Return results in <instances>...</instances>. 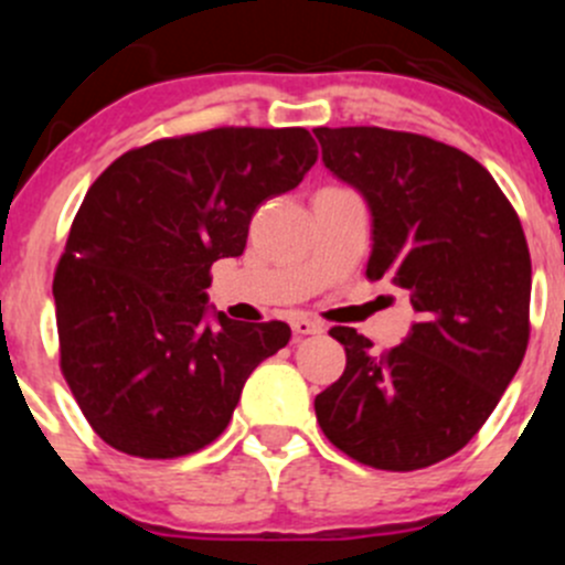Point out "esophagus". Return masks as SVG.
Returning a JSON list of instances; mask_svg holds the SVG:
<instances>
[{
  "label": "esophagus",
  "mask_w": 565,
  "mask_h": 565,
  "mask_svg": "<svg viewBox=\"0 0 565 565\" xmlns=\"http://www.w3.org/2000/svg\"><path fill=\"white\" fill-rule=\"evenodd\" d=\"M292 330H295V335H317V333H322L324 324L319 322V319L298 315V317H292Z\"/></svg>",
  "instance_id": "1"
}]
</instances>
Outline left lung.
<instances>
[{"mask_svg": "<svg viewBox=\"0 0 565 565\" xmlns=\"http://www.w3.org/2000/svg\"><path fill=\"white\" fill-rule=\"evenodd\" d=\"M322 163L372 213L366 276L407 289V339L374 352L333 328L347 369L315 398L339 451L407 472L454 457L514 380L530 335V250L514 207L467 152L385 128H315Z\"/></svg>", "mask_w": 565, "mask_h": 565, "instance_id": "1", "label": "left lung"}]
</instances>
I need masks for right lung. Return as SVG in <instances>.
I'll use <instances>...</instances> for the list:
<instances>
[{
  "mask_svg": "<svg viewBox=\"0 0 565 565\" xmlns=\"http://www.w3.org/2000/svg\"><path fill=\"white\" fill-rule=\"evenodd\" d=\"M315 161L306 128H215L125 152L89 185L54 303L62 374L100 440L174 459L226 429L292 330L210 309V267L243 254L256 207Z\"/></svg>",
  "mask_w": 565,
  "mask_h": 565,
  "instance_id": "right-lung-1",
  "label": "right lung"
}]
</instances>
